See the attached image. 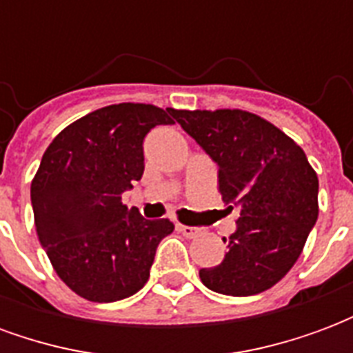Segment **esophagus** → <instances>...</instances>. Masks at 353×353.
Returning <instances> with one entry per match:
<instances>
[{
  "instance_id": "34e87169",
  "label": "esophagus",
  "mask_w": 353,
  "mask_h": 353,
  "mask_svg": "<svg viewBox=\"0 0 353 353\" xmlns=\"http://www.w3.org/2000/svg\"><path fill=\"white\" fill-rule=\"evenodd\" d=\"M177 230L187 238H196L200 232H202V230L196 229V227H187V225H177Z\"/></svg>"
}]
</instances>
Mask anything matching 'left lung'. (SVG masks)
<instances>
[{"mask_svg":"<svg viewBox=\"0 0 353 353\" xmlns=\"http://www.w3.org/2000/svg\"><path fill=\"white\" fill-rule=\"evenodd\" d=\"M174 119L219 166V192L240 208L229 252L200 280L215 293L257 295L295 265L318 221V176L280 128L242 109L183 111Z\"/></svg>","mask_w":353,"mask_h":353,"instance_id":"8db88e82","label":"left lung"}]
</instances>
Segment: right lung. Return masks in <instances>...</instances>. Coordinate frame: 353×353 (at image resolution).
Instances as JSON below:
<instances>
[{
    "label": "right lung",
    "instance_id": "right-lung-1",
    "mask_svg": "<svg viewBox=\"0 0 353 353\" xmlns=\"http://www.w3.org/2000/svg\"><path fill=\"white\" fill-rule=\"evenodd\" d=\"M174 109L115 103L81 117L52 139L32 181L37 238L68 288L92 303L138 293L157 248L174 230L121 202L143 176V139L174 124Z\"/></svg>",
    "mask_w": 353,
    "mask_h": 353
}]
</instances>
